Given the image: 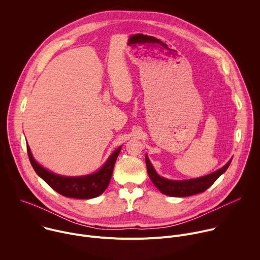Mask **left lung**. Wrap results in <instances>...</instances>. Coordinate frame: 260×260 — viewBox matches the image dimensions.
Wrapping results in <instances>:
<instances>
[{
    "mask_svg": "<svg viewBox=\"0 0 260 260\" xmlns=\"http://www.w3.org/2000/svg\"><path fill=\"white\" fill-rule=\"evenodd\" d=\"M145 160H146L148 175H149L152 183L155 185V187L161 193L170 197L184 198V197L198 194L207 190L222 174L225 173L233 158H231L225 166H223L221 169L209 175H206L200 178H194V179H187V180L166 179L156 173L155 169L153 168L149 158H148L147 154L145 156Z\"/></svg>",
    "mask_w": 260,
    "mask_h": 260,
    "instance_id": "1",
    "label": "left lung"
}]
</instances>
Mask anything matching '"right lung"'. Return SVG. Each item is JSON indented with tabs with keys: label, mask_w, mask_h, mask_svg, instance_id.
Wrapping results in <instances>:
<instances>
[{
	"label": "right lung",
	"mask_w": 260,
	"mask_h": 260,
	"mask_svg": "<svg viewBox=\"0 0 260 260\" xmlns=\"http://www.w3.org/2000/svg\"><path fill=\"white\" fill-rule=\"evenodd\" d=\"M121 147L122 146L118 147L108 157L106 162L94 173L84 176L72 177L57 175L42 167L39 162L36 161L30 152L28 145H26L29 161L37 175L42 178L52 189H54L59 194L67 198L79 200L96 198L106 190L110 183L111 177H112L114 165L121 150Z\"/></svg>",
	"instance_id": "add662e5"
}]
</instances>
